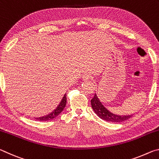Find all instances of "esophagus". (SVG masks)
Listing matches in <instances>:
<instances>
[{
  "label": "esophagus",
  "instance_id": "obj_1",
  "mask_svg": "<svg viewBox=\"0 0 159 159\" xmlns=\"http://www.w3.org/2000/svg\"><path fill=\"white\" fill-rule=\"evenodd\" d=\"M90 79V76H88L87 74H83V79L84 80H89Z\"/></svg>",
  "mask_w": 159,
  "mask_h": 159
}]
</instances>
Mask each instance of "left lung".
Instances as JSON below:
<instances>
[{
	"label": "left lung",
	"mask_w": 159,
	"mask_h": 159,
	"mask_svg": "<svg viewBox=\"0 0 159 159\" xmlns=\"http://www.w3.org/2000/svg\"><path fill=\"white\" fill-rule=\"evenodd\" d=\"M91 105H92L93 109L96 113V114L106 121L120 123L125 121L132 117V115H117L113 114L106 107H104V105H102L96 94H95V96L91 99Z\"/></svg>",
	"instance_id": "obj_1"
}]
</instances>
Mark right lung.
<instances>
[{
  "label": "right lung",
  "instance_id": "obj_1",
  "mask_svg": "<svg viewBox=\"0 0 159 159\" xmlns=\"http://www.w3.org/2000/svg\"><path fill=\"white\" fill-rule=\"evenodd\" d=\"M66 95L65 94L63 97L62 99H61L60 103L59 104V105L56 107V108L53 110L52 112H50L49 114L43 116L42 117L36 118V119L38 120H42V121H46V120H52L53 118H55L58 115L60 114V113L63 111L64 107H66Z\"/></svg>",
  "mask_w": 159,
  "mask_h": 159
}]
</instances>
